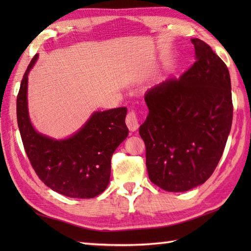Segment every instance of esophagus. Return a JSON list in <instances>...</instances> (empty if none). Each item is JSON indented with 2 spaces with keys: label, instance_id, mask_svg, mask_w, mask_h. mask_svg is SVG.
<instances>
[{
  "label": "esophagus",
  "instance_id": "esophagus-1",
  "mask_svg": "<svg viewBox=\"0 0 251 251\" xmlns=\"http://www.w3.org/2000/svg\"><path fill=\"white\" fill-rule=\"evenodd\" d=\"M126 125L128 127L130 131H136L139 127V123H138V116L135 111H130L126 116Z\"/></svg>",
  "mask_w": 251,
  "mask_h": 251
}]
</instances>
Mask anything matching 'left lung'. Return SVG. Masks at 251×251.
I'll return each mask as SVG.
<instances>
[{
    "label": "left lung",
    "mask_w": 251,
    "mask_h": 251,
    "mask_svg": "<svg viewBox=\"0 0 251 251\" xmlns=\"http://www.w3.org/2000/svg\"><path fill=\"white\" fill-rule=\"evenodd\" d=\"M191 42L194 65L148 90L149 114L139 128L149 178L168 192H185L210 177L232 126L227 67L205 42Z\"/></svg>",
    "instance_id": "8db88e82"
}]
</instances>
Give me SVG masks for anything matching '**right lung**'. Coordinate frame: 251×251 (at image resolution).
<instances>
[{"instance_id": "obj_1", "label": "right lung", "mask_w": 251, "mask_h": 251, "mask_svg": "<svg viewBox=\"0 0 251 251\" xmlns=\"http://www.w3.org/2000/svg\"><path fill=\"white\" fill-rule=\"evenodd\" d=\"M37 59L33 57L24 74L17 96V122L26 155L36 175L59 194L72 199H93L106 189L111 158L128 136L127 108L94 112L75 134L56 140L37 132L28 111V74Z\"/></svg>"}]
</instances>
